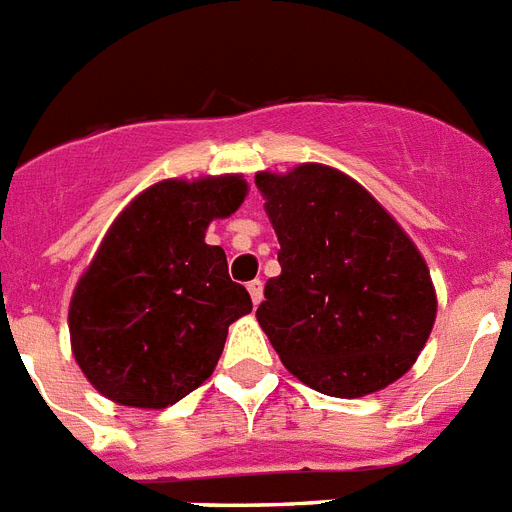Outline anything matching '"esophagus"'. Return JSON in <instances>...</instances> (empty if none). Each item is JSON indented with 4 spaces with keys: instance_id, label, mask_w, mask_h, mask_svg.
<instances>
[{
    "instance_id": "obj_1",
    "label": "esophagus",
    "mask_w": 512,
    "mask_h": 512,
    "mask_svg": "<svg viewBox=\"0 0 512 512\" xmlns=\"http://www.w3.org/2000/svg\"><path fill=\"white\" fill-rule=\"evenodd\" d=\"M247 291H249V296H252V302H255V304L263 302V281H260V278H255V281H249L247 283Z\"/></svg>"
}]
</instances>
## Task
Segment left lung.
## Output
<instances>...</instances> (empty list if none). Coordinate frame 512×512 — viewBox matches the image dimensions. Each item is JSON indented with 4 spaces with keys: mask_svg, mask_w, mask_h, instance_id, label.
I'll return each instance as SVG.
<instances>
[{
    "mask_svg": "<svg viewBox=\"0 0 512 512\" xmlns=\"http://www.w3.org/2000/svg\"><path fill=\"white\" fill-rule=\"evenodd\" d=\"M281 276L257 322L283 367L317 393L362 398L406 375L437 315L429 268L362 184L322 163L255 179Z\"/></svg>",
    "mask_w": 512,
    "mask_h": 512,
    "instance_id": "8db88e82",
    "label": "left lung"
}]
</instances>
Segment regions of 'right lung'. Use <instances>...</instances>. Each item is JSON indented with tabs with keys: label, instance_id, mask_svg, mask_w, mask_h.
Segmentation results:
<instances>
[{
	"label": "right lung",
	"instance_id": "1",
	"mask_svg": "<svg viewBox=\"0 0 512 512\" xmlns=\"http://www.w3.org/2000/svg\"><path fill=\"white\" fill-rule=\"evenodd\" d=\"M244 195L236 174L166 179L111 223L70 302L72 354L109 401L166 409L213 375L229 325L252 312V299L205 229Z\"/></svg>",
	"mask_w": 512,
	"mask_h": 512
}]
</instances>
